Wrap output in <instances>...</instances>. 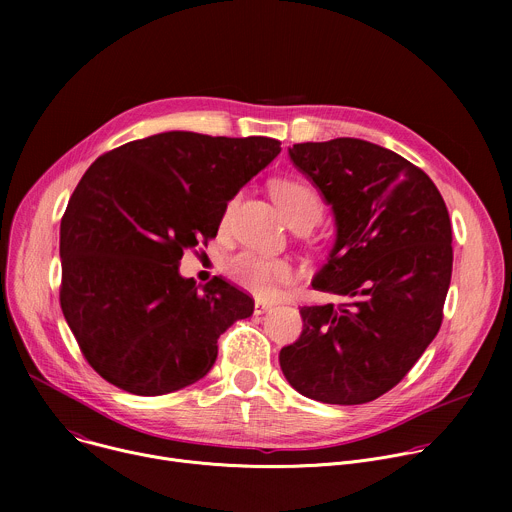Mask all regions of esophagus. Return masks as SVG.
<instances>
[{
  "label": "esophagus",
  "mask_w": 512,
  "mask_h": 512,
  "mask_svg": "<svg viewBox=\"0 0 512 512\" xmlns=\"http://www.w3.org/2000/svg\"><path fill=\"white\" fill-rule=\"evenodd\" d=\"M267 310H271V304H267V302H263V300H255V314L259 316V314H265Z\"/></svg>",
  "instance_id": "obj_1"
}]
</instances>
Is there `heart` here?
<instances>
[{
    "label": "heart",
    "mask_w": 512,
    "mask_h": 512,
    "mask_svg": "<svg viewBox=\"0 0 512 512\" xmlns=\"http://www.w3.org/2000/svg\"><path fill=\"white\" fill-rule=\"evenodd\" d=\"M273 196L285 216L291 221L296 218H314L318 221V216L322 214V196L318 188L304 180V178H281L273 184ZM235 200H231L225 206L223 212V223L229 221L231 210H233ZM225 271L227 275L241 287L255 296H269L279 283H287L294 277V271H291V265L285 259L271 257V255H261L255 251H241L225 261Z\"/></svg>",
    "instance_id": "1"
}]
</instances>
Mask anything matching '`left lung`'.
I'll return each mask as SVG.
<instances>
[{"instance_id": "8db88e82", "label": "left lung", "mask_w": 512, "mask_h": 512, "mask_svg": "<svg viewBox=\"0 0 512 512\" xmlns=\"http://www.w3.org/2000/svg\"><path fill=\"white\" fill-rule=\"evenodd\" d=\"M289 158L332 204L336 243L312 285L342 304L300 310L281 371L314 401H375L440 332L454 261L446 202L421 168L362 139L296 143Z\"/></svg>"}]
</instances>
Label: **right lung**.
I'll return each mask as SVG.
<instances>
[{
  "label": "right lung",
  "instance_id": "obj_1",
  "mask_svg": "<svg viewBox=\"0 0 512 512\" xmlns=\"http://www.w3.org/2000/svg\"><path fill=\"white\" fill-rule=\"evenodd\" d=\"M279 152L271 137L168 131L85 172L60 221V308L107 383L143 397L184 389L212 369L218 336L253 314L243 289L223 277L198 287L178 263Z\"/></svg>",
  "mask_w": 512,
  "mask_h": 512
}]
</instances>
